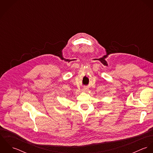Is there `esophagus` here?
Listing matches in <instances>:
<instances>
[{
  "label": "esophagus",
  "instance_id": "esophagus-1",
  "mask_svg": "<svg viewBox=\"0 0 153 153\" xmlns=\"http://www.w3.org/2000/svg\"><path fill=\"white\" fill-rule=\"evenodd\" d=\"M84 90H85V89H84Z\"/></svg>",
  "mask_w": 153,
  "mask_h": 153
}]
</instances>
